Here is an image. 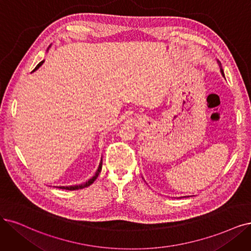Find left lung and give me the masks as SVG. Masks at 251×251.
<instances>
[{"label": "left lung", "instance_id": "obj_1", "mask_svg": "<svg viewBox=\"0 0 251 251\" xmlns=\"http://www.w3.org/2000/svg\"><path fill=\"white\" fill-rule=\"evenodd\" d=\"M221 73H222V74H224V70H222V69H221Z\"/></svg>", "mask_w": 251, "mask_h": 251}]
</instances>
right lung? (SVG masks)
<instances>
[{
	"label": "right lung",
	"instance_id": "right-lung-1",
	"mask_svg": "<svg viewBox=\"0 0 251 251\" xmlns=\"http://www.w3.org/2000/svg\"><path fill=\"white\" fill-rule=\"evenodd\" d=\"M43 62H44V61H41L38 65H37V66L35 67V69L33 70V72H34L35 70L38 69V68L41 66V65L43 64ZM101 168H102V159H101V161H100L99 168H98V170H97L95 176H94V177H93V178H91L88 182L83 183V184H80V185H74V186H62V187H60V188H61V189H66V190H77V189H82V188H85V187H88V186H90V185H91L93 182H94V181L97 179L99 173L101 172Z\"/></svg>",
	"mask_w": 251,
	"mask_h": 251
}]
</instances>
